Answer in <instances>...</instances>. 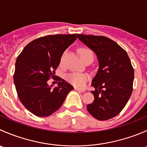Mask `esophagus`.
<instances>
[{"mask_svg": "<svg viewBox=\"0 0 147 147\" xmlns=\"http://www.w3.org/2000/svg\"><path fill=\"white\" fill-rule=\"evenodd\" d=\"M75 90H77V91L80 92H85V90H82V89L78 88V87H75Z\"/></svg>", "mask_w": 147, "mask_h": 147, "instance_id": "obj_1", "label": "esophagus"}]
</instances>
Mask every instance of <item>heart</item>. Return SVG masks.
<instances>
[{"label": "heart", "instance_id": "heart-1", "mask_svg": "<svg viewBox=\"0 0 147 147\" xmlns=\"http://www.w3.org/2000/svg\"><path fill=\"white\" fill-rule=\"evenodd\" d=\"M79 53L82 59L84 58L87 55H93L92 52L87 48H80L79 50ZM65 53L62 55L61 63L64 58ZM90 76L87 73H80V72H71L66 75V80L68 82L72 85L80 88H83L85 86L86 82L88 81Z\"/></svg>", "mask_w": 147, "mask_h": 147}]
</instances>
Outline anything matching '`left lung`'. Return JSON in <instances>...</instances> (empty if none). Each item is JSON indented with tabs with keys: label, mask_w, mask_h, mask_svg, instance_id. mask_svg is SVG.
Listing matches in <instances>:
<instances>
[{
	"label": "left lung",
	"mask_w": 147,
	"mask_h": 147,
	"mask_svg": "<svg viewBox=\"0 0 147 147\" xmlns=\"http://www.w3.org/2000/svg\"><path fill=\"white\" fill-rule=\"evenodd\" d=\"M78 38L97 55L99 68L93 78L91 91L94 97L87 105L90 115L98 120L115 117L125 107L131 96L134 69L127 52L105 36L77 34Z\"/></svg>",
	"instance_id": "left-lung-1"
}]
</instances>
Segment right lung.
Listing matches in <instances>:
<instances>
[{
	"label": "right lung",
	"mask_w": 147,
	"mask_h": 147,
	"mask_svg": "<svg viewBox=\"0 0 147 147\" xmlns=\"http://www.w3.org/2000/svg\"><path fill=\"white\" fill-rule=\"evenodd\" d=\"M77 39L72 35H47L28 43L18 57L13 79L20 102L40 117L50 116L64 102L74 87L58 78L57 87L47 80L55 73L65 50Z\"/></svg>",
	"instance_id": "right-lung-1"
}]
</instances>
